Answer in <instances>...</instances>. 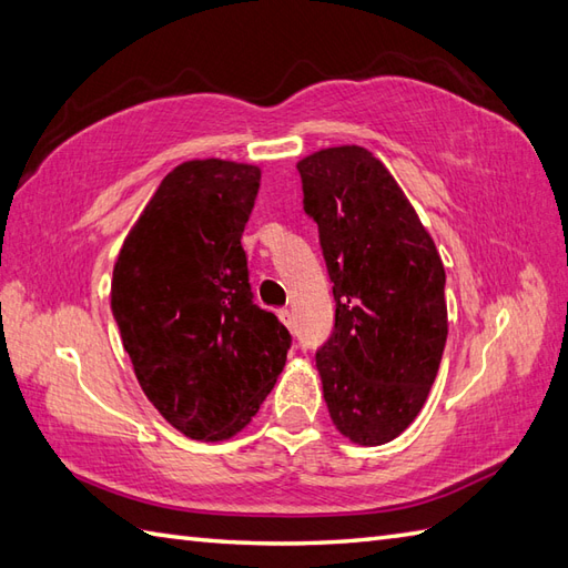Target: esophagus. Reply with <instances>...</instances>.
Instances as JSON below:
<instances>
[{"mask_svg": "<svg viewBox=\"0 0 568 568\" xmlns=\"http://www.w3.org/2000/svg\"><path fill=\"white\" fill-rule=\"evenodd\" d=\"M278 320L287 326V328H293V314H290V310H278Z\"/></svg>", "mask_w": 568, "mask_h": 568, "instance_id": "1", "label": "esophagus"}]
</instances>
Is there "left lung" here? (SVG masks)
Instances as JSON below:
<instances>
[{
    "mask_svg": "<svg viewBox=\"0 0 568 568\" xmlns=\"http://www.w3.org/2000/svg\"><path fill=\"white\" fill-rule=\"evenodd\" d=\"M297 171L336 300L334 332L316 351L328 416L348 440L385 445L418 416L438 375L447 338L443 261L373 152L328 148Z\"/></svg>",
    "mask_w": 568,
    "mask_h": 568,
    "instance_id": "1",
    "label": "left lung"
}]
</instances>
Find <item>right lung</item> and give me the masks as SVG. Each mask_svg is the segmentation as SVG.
I'll list each match as a JSON object with an SVG mask.
<instances>
[{"label": "right lung", "instance_id": "obj_1", "mask_svg": "<svg viewBox=\"0 0 568 568\" xmlns=\"http://www.w3.org/2000/svg\"><path fill=\"white\" fill-rule=\"evenodd\" d=\"M261 169L193 160L164 176L125 236L111 310L142 392L193 440H227L278 379L287 328L254 305L242 232Z\"/></svg>", "mask_w": 568, "mask_h": 568}]
</instances>
